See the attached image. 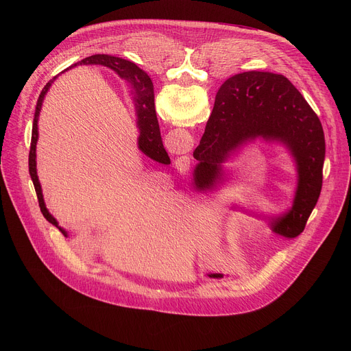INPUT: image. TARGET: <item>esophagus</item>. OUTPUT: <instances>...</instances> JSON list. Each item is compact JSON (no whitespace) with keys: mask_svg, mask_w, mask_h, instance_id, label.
Instances as JSON below:
<instances>
[{"mask_svg":"<svg viewBox=\"0 0 351 351\" xmlns=\"http://www.w3.org/2000/svg\"><path fill=\"white\" fill-rule=\"evenodd\" d=\"M180 162H182V165H189L190 164V158L189 157H182Z\"/></svg>","mask_w":351,"mask_h":351,"instance_id":"obj_1","label":"esophagus"}]
</instances>
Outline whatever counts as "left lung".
<instances>
[{
  "label": "left lung",
  "instance_id": "obj_1",
  "mask_svg": "<svg viewBox=\"0 0 351 351\" xmlns=\"http://www.w3.org/2000/svg\"><path fill=\"white\" fill-rule=\"evenodd\" d=\"M256 137L279 140L291 152L298 186L291 210L272 222L286 239L302 233L322 189L325 136L319 118L291 82L269 72H243L218 90L206 132L194 149V182L207 187L221 180L222 167L240 144Z\"/></svg>",
  "mask_w": 351,
  "mask_h": 351
}]
</instances>
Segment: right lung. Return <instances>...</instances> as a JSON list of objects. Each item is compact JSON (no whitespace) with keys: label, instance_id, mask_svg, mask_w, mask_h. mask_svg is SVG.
Here are the masks:
<instances>
[{"label":"right lung","instance_id":"add662e5","mask_svg":"<svg viewBox=\"0 0 351 351\" xmlns=\"http://www.w3.org/2000/svg\"><path fill=\"white\" fill-rule=\"evenodd\" d=\"M79 65H104V66H108V68L114 69L115 72H118V75L121 77H125L129 82H132V84L136 88V104H137V117H138V126H140L138 148L152 160L158 161L161 164H169L171 161H169L167 149L164 148L161 130H160V125H158V119H157V114H156L154 87H153V82L148 77V75L144 73L140 68H137L134 64H132L129 61H125L118 57L106 56V54H95V56L87 57V58L82 60L79 62ZM56 77L53 80H49L44 86V88L41 90V93L38 95L37 104H36L33 128H32L30 153H29V173L33 180L34 190H36V194L38 198V206H40V210H41L44 218L49 223H53L54 226H58L57 221L45 208L43 193H41V186H40V182L37 178V171H36V143H37V137H38L37 119H38V114H40L44 95L48 91L49 86H51V83L56 80ZM58 229L64 233V236H66L65 230H62L61 228H58Z\"/></svg>","mask_w":351,"mask_h":351}]
</instances>
